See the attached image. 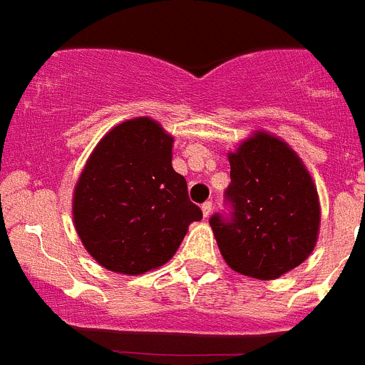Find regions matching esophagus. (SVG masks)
<instances>
[{
  "label": "esophagus",
  "instance_id": "34e87169",
  "mask_svg": "<svg viewBox=\"0 0 365 365\" xmlns=\"http://www.w3.org/2000/svg\"><path fill=\"white\" fill-rule=\"evenodd\" d=\"M211 210H213L211 202H204V204H202V215H204V219H207V217L211 215Z\"/></svg>",
  "mask_w": 365,
  "mask_h": 365
}]
</instances>
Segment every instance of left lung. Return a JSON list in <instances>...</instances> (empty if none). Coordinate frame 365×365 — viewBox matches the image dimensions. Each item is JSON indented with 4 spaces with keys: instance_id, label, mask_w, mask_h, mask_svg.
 Instances as JSON below:
<instances>
[{
    "instance_id": "left-lung-1",
    "label": "left lung",
    "mask_w": 365,
    "mask_h": 365,
    "mask_svg": "<svg viewBox=\"0 0 365 365\" xmlns=\"http://www.w3.org/2000/svg\"><path fill=\"white\" fill-rule=\"evenodd\" d=\"M226 197L232 219H210L230 269L274 280L299 267L319 237L321 206L314 178L295 150L269 131H254L228 152Z\"/></svg>"
}]
</instances>
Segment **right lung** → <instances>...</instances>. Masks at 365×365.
<instances>
[{
  "instance_id": "obj_1",
  "label": "right lung",
  "mask_w": 365,
  "mask_h": 365,
  "mask_svg": "<svg viewBox=\"0 0 365 365\" xmlns=\"http://www.w3.org/2000/svg\"><path fill=\"white\" fill-rule=\"evenodd\" d=\"M174 137L150 116L116 124L88 155L73 187V226L102 267L128 277L158 269L202 219L173 168Z\"/></svg>"
}]
</instances>
